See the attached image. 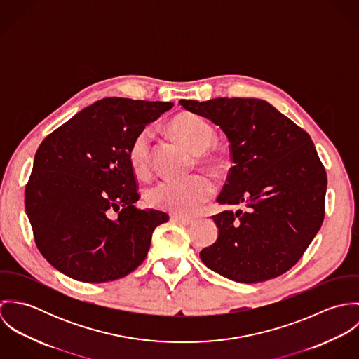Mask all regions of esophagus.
<instances>
[{"instance_id": "34e87169", "label": "esophagus", "mask_w": 359, "mask_h": 359, "mask_svg": "<svg viewBox=\"0 0 359 359\" xmlns=\"http://www.w3.org/2000/svg\"><path fill=\"white\" fill-rule=\"evenodd\" d=\"M172 219L177 221V222H180V224H182V225H185V226H189V225L194 224V219H192V218H188V217H184V215H174Z\"/></svg>"}]
</instances>
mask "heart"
<instances>
[{
	"label": "heart",
	"mask_w": 359,
	"mask_h": 359,
	"mask_svg": "<svg viewBox=\"0 0 359 359\" xmlns=\"http://www.w3.org/2000/svg\"><path fill=\"white\" fill-rule=\"evenodd\" d=\"M174 137L195 152L196 163L212 172L228 167L229 157L225 149L214 145L215 131L203 117L194 113H180L168 123ZM152 130H141L130 144L128 161L133 171L145 177L152 165ZM214 195V184L202 174L182 180H161L147 192V201L156 208L180 215L195 212Z\"/></svg>",
	"instance_id": "b5f03b06"
}]
</instances>
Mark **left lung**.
Here are the masks:
<instances>
[{
	"label": "left lung",
	"instance_id": "1",
	"mask_svg": "<svg viewBox=\"0 0 359 359\" xmlns=\"http://www.w3.org/2000/svg\"><path fill=\"white\" fill-rule=\"evenodd\" d=\"M180 104L225 133L233 165L217 199L245 205L212 215L215 243L201 252L205 265L241 283L289 271L303 257L325 217L327 177L307 133L256 98H215Z\"/></svg>",
	"mask_w": 359,
	"mask_h": 359
}]
</instances>
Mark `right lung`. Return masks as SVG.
Returning a JSON list of instances; mask_svg holds the SVG:
<instances>
[{"label":"right lung","instance_id":"add662e5","mask_svg":"<svg viewBox=\"0 0 359 359\" xmlns=\"http://www.w3.org/2000/svg\"><path fill=\"white\" fill-rule=\"evenodd\" d=\"M172 104L103 98L41 142L25 205L36 245L57 271L102 283L142 264L168 214L135 205L140 194L127 154L134 137Z\"/></svg>","mask_w":359,"mask_h":359}]
</instances>
